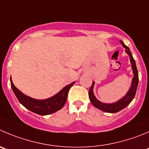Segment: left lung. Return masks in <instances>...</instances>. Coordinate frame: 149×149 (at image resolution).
<instances>
[{
    "instance_id": "1",
    "label": "left lung",
    "mask_w": 149,
    "mask_h": 149,
    "mask_svg": "<svg viewBox=\"0 0 149 149\" xmlns=\"http://www.w3.org/2000/svg\"><path fill=\"white\" fill-rule=\"evenodd\" d=\"M121 45H123V47L126 49V52H127V54L129 55V56H130V61H131L132 64V69L133 74H134V77H133L132 81L131 87H130L129 91L127 92V94H126L122 99H121V100H118V102H116L112 103V104L102 103L100 101H99L98 100H97V98L95 97L94 94H93V91L94 82H93L91 87L90 88L88 91L89 99H90V101L91 102V104H93L95 107H97V108L100 109V110H102V111L107 112V113H115L120 111V110H123L124 108H125V107L132 101L133 99H134V96H135L136 91H137V85H138V80H139V78H138V72H137V67H136L135 61L133 58L132 52H130V48L127 46H126L122 41H121Z\"/></svg>"
}]
</instances>
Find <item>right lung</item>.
Wrapping results in <instances>:
<instances>
[{
	"label": "right lung",
	"instance_id": "add662e5",
	"mask_svg": "<svg viewBox=\"0 0 149 149\" xmlns=\"http://www.w3.org/2000/svg\"><path fill=\"white\" fill-rule=\"evenodd\" d=\"M10 81H11L12 90L19 103L28 110L41 116H46L61 110L66 103L69 89L73 86L74 83H75L73 82L71 84L67 85L63 88V89L61 90L58 93L50 98L39 100L31 98L22 93L19 89L15 87L12 83V78H10Z\"/></svg>",
	"mask_w": 149,
	"mask_h": 149
}]
</instances>
